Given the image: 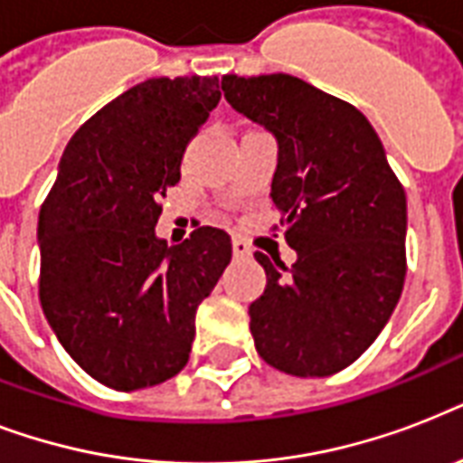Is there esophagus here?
I'll return each instance as SVG.
<instances>
[{
	"instance_id": "1",
	"label": "esophagus",
	"mask_w": 463,
	"mask_h": 463,
	"mask_svg": "<svg viewBox=\"0 0 463 463\" xmlns=\"http://www.w3.org/2000/svg\"><path fill=\"white\" fill-rule=\"evenodd\" d=\"M232 254H235V260H247L252 254V247L247 245L245 240L232 238Z\"/></svg>"
}]
</instances>
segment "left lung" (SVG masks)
I'll list each match as a JSON object with an SVG mask.
<instances>
[{
    "label": "left lung",
    "mask_w": 463,
    "mask_h": 463,
    "mask_svg": "<svg viewBox=\"0 0 463 463\" xmlns=\"http://www.w3.org/2000/svg\"><path fill=\"white\" fill-rule=\"evenodd\" d=\"M225 100L279 141L271 199L293 267L254 252L267 288L250 305L269 365L326 377L370 348L406 279V192L358 108L290 74L221 81Z\"/></svg>",
    "instance_id": "8db88e82"
}]
</instances>
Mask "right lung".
<instances>
[{"label": "right lung", "mask_w": 463, "mask_h": 463, "mask_svg": "<svg viewBox=\"0 0 463 463\" xmlns=\"http://www.w3.org/2000/svg\"><path fill=\"white\" fill-rule=\"evenodd\" d=\"M221 100L216 76L148 79L100 108L64 148L38 218L40 305L64 351L118 392L187 365L194 315L231 264L228 232L156 238L160 199Z\"/></svg>", "instance_id": "1"}]
</instances>
